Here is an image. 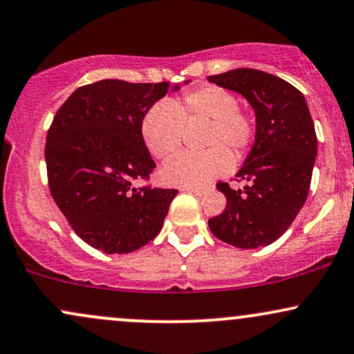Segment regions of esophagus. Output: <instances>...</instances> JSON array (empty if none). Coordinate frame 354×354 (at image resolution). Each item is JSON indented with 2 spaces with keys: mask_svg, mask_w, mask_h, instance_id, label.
Segmentation results:
<instances>
[{
  "mask_svg": "<svg viewBox=\"0 0 354 354\" xmlns=\"http://www.w3.org/2000/svg\"><path fill=\"white\" fill-rule=\"evenodd\" d=\"M186 191V193H191V194H196V196H201V194L206 193L205 188H183Z\"/></svg>",
  "mask_w": 354,
  "mask_h": 354,
  "instance_id": "esophagus-1",
  "label": "esophagus"
}]
</instances>
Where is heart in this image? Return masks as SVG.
Instances as JSON below:
<instances>
[{
    "label": "heart",
    "instance_id": "heart-1",
    "mask_svg": "<svg viewBox=\"0 0 354 354\" xmlns=\"http://www.w3.org/2000/svg\"><path fill=\"white\" fill-rule=\"evenodd\" d=\"M206 123L200 138L201 153H183L161 169L165 183L200 188L233 168L250 151L256 138V121L239 108L233 93L219 86H201L180 98L156 103L141 120L146 148L158 160H166L181 148L185 128ZM234 156L231 157L230 154Z\"/></svg>",
    "mask_w": 354,
    "mask_h": 354
}]
</instances>
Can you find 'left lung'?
<instances>
[{"label":"left lung","mask_w":354,"mask_h":354,"mask_svg":"<svg viewBox=\"0 0 354 354\" xmlns=\"http://www.w3.org/2000/svg\"><path fill=\"white\" fill-rule=\"evenodd\" d=\"M208 81L245 96L256 115L254 145L236 174L248 185L236 191L218 183L226 208L209 230L243 250L268 246L290 228L310 191L318 140L306 100L288 81L251 68Z\"/></svg>","instance_id":"obj_1"}]
</instances>
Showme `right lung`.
Wrapping results in <instances>:
<instances>
[{"label": "right lung", "mask_w": 354, "mask_h": 354, "mask_svg": "<svg viewBox=\"0 0 354 354\" xmlns=\"http://www.w3.org/2000/svg\"><path fill=\"white\" fill-rule=\"evenodd\" d=\"M168 89V81H96L76 89L53 118L44 146L51 196L95 250L131 253L163 228L178 189L135 188V181L156 168L141 120Z\"/></svg>", "instance_id": "obj_1"}]
</instances>
